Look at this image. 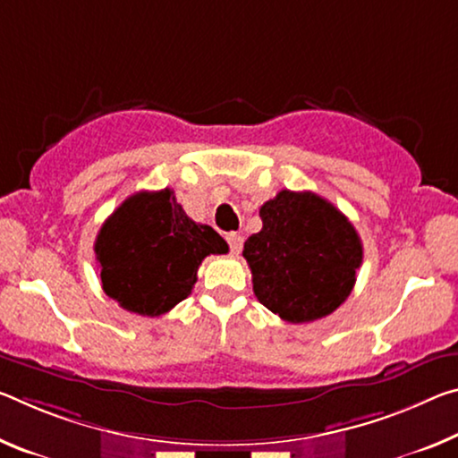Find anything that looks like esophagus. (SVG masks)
I'll return each instance as SVG.
<instances>
[{
    "label": "esophagus",
    "instance_id": "1",
    "mask_svg": "<svg viewBox=\"0 0 458 458\" xmlns=\"http://www.w3.org/2000/svg\"><path fill=\"white\" fill-rule=\"evenodd\" d=\"M226 241H228V246H230V252H232V255H238V252L242 250V242H244V238H242L241 234H236V232H230V234L226 236Z\"/></svg>",
    "mask_w": 458,
    "mask_h": 458
}]
</instances>
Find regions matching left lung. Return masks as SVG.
<instances>
[{
    "instance_id": "1",
    "label": "left lung",
    "mask_w": 458,
    "mask_h": 458,
    "mask_svg": "<svg viewBox=\"0 0 458 458\" xmlns=\"http://www.w3.org/2000/svg\"><path fill=\"white\" fill-rule=\"evenodd\" d=\"M263 228L244 242L257 300L281 320L306 324L351 295L362 244L348 217L311 191L283 190L260 206Z\"/></svg>"
}]
</instances>
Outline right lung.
I'll return each instance as SVG.
<instances>
[{
	"mask_svg": "<svg viewBox=\"0 0 458 458\" xmlns=\"http://www.w3.org/2000/svg\"><path fill=\"white\" fill-rule=\"evenodd\" d=\"M104 292L138 316H163L183 301L208 255L228 244L212 226L193 222L173 190L138 191L107 217L96 238Z\"/></svg>",
	"mask_w": 458,
	"mask_h": 458,
	"instance_id": "obj_1",
	"label": "right lung"
}]
</instances>
